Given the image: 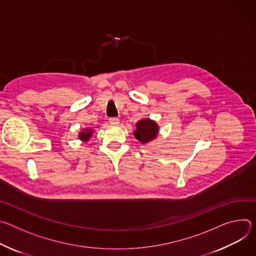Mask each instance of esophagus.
<instances>
[{
  "label": "esophagus",
  "instance_id": "34e87169",
  "mask_svg": "<svg viewBox=\"0 0 256 256\" xmlns=\"http://www.w3.org/2000/svg\"><path fill=\"white\" fill-rule=\"evenodd\" d=\"M110 123L112 125H118L119 124V119L118 118H110Z\"/></svg>",
  "mask_w": 256,
  "mask_h": 256
}]
</instances>
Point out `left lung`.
Wrapping results in <instances>:
<instances>
[{"instance_id":"left-lung-1","label":"left lung","mask_w":256,"mask_h":256,"mask_svg":"<svg viewBox=\"0 0 256 256\" xmlns=\"http://www.w3.org/2000/svg\"><path fill=\"white\" fill-rule=\"evenodd\" d=\"M158 133V124L150 120L144 119L140 120L136 124V130L134 131V136L137 140H139L141 144H148L150 141L154 140Z\"/></svg>"}]
</instances>
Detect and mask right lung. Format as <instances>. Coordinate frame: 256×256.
I'll use <instances>...</instances> for the list:
<instances>
[{
	"label": "right lung",
	"mask_w": 256,
	"mask_h": 256,
	"mask_svg": "<svg viewBox=\"0 0 256 256\" xmlns=\"http://www.w3.org/2000/svg\"><path fill=\"white\" fill-rule=\"evenodd\" d=\"M92 135V129L90 128H86V129H83L80 133H79V139H81L82 141H84V142H86V141H88L90 139Z\"/></svg>",
	"instance_id": "add662e5"
}]
</instances>
